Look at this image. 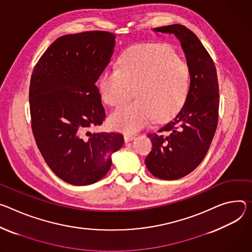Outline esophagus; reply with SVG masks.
<instances>
[{
    "mask_svg": "<svg viewBox=\"0 0 252 252\" xmlns=\"http://www.w3.org/2000/svg\"><path fill=\"white\" fill-rule=\"evenodd\" d=\"M136 137L134 136V135H130V134H125L124 135V140H125V142H129V141H132V140H134Z\"/></svg>",
    "mask_w": 252,
    "mask_h": 252,
    "instance_id": "1",
    "label": "esophagus"
}]
</instances>
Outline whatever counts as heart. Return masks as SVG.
<instances>
[{"mask_svg":"<svg viewBox=\"0 0 252 252\" xmlns=\"http://www.w3.org/2000/svg\"><path fill=\"white\" fill-rule=\"evenodd\" d=\"M190 88L188 65L177 58L167 45L143 44L126 51L118 70H106L99 81L103 101L118 106L132 96L136 102L116 109L109 117L110 126L133 133L154 118L163 122L175 116L183 107Z\"/></svg>","mask_w":252,"mask_h":252,"instance_id":"b5f03b06","label":"heart"}]
</instances>
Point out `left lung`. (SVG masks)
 Segmentation results:
<instances>
[{"label": "left lung", "instance_id": "8db88e82", "mask_svg": "<svg viewBox=\"0 0 252 252\" xmlns=\"http://www.w3.org/2000/svg\"><path fill=\"white\" fill-rule=\"evenodd\" d=\"M173 34L181 43L190 71V88L179 113L170 122L148 134L152 150L145 164L152 175L176 180L192 172L204 159L218 123L219 87L216 68L197 36L183 25L153 29Z\"/></svg>", "mask_w": 252, "mask_h": 252}]
</instances>
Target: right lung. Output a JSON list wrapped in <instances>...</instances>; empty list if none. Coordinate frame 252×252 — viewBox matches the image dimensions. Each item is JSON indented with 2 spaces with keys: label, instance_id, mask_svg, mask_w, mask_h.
<instances>
[{
  "label": "right lung",
  "instance_id": "1",
  "mask_svg": "<svg viewBox=\"0 0 252 252\" xmlns=\"http://www.w3.org/2000/svg\"><path fill=\"white\" fill-rule=\"evenodd\" d=\"M115 35L89 31L65 35L46 50L30 83V113L37 146L63 181L84 186L109 171L124 138L91 133L106 113L96 82L114 53Z\"/></svg>",
  "mask_w": 252,
  "mask_h": 252
}]
</instances>
